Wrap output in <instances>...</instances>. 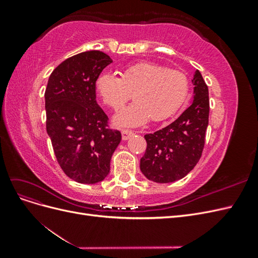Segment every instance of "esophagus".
<instances>
[{
	"label": "esophagus",
	"mask_w": 258,
	"mask_h": 258,
	"mask_svg": "<svg viewBox=\"0 0 258 258\" xmlns=\"http://www.w3.org/2000/svg\"><path fill=\"white\" fill-rule=\"evenodd\" d=\"M134 135V132L130 131V130H121V138L123 141H126V140L129 139L130 136Z\"/></svg>",
	"instance_id": "esophagus-1"
}]
</instances>
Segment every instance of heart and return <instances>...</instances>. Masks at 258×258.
Segmentation results:
<instances>
[{
    "mask_svg": "<svg viewBox=\"0 0 258 258\" xmlns=\"http://www.w3.org/2000/svg\"><path fill=\"white\" fill-rule=\"evenodd\" d=\"M96 88L103 102L114 110H119L134 93L136 102L117 113L115 122L135 127L150 118L160 121L172 115L186 100L189 81L181 71L139 62L123 69L120 77L100 74Z\"/></svg>",
    "mask_w": 258,
    "mask_h": 258,
    "instance_id": "heart-1",
    "label": "heart"
}]
</instances>
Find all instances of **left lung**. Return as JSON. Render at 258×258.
Here are the masks:
<instances>
[{
    "mask_svg": "<svg viewBox=\"0 0 258 258\" xmlns=\"http://www.w3.org/2000/svg\"><path fill=\"white\" fill-rule=\"evenodd\" d=\"M191 82L192 103L169 126L144 136L147 146L140 168L150 181L171 183L181 179L201 157L209 124V89L199 71Z\"/></svg>",
    "mask_w": 258,
    "mask_h": 258,
    "instance_id": "left-lung-1",
    "label": "left lung"
}]
</instances>
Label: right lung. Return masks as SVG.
<instances>
[{
    "label": "right lung",
    "mask_w": 258,
    "mask_h": 258,
    "mask_svg": "<svg viewBox=\"0 0 258 258\" xmlns=\"http://www.w3.org/2000/svg\"><path fill=\"white\" fill-rule=\"evenodd\" d=\"M110 63V56L100 50L77 53L53 70L45 90L46 130L54 156L77 183L103 181L121 140L96 101L97 79Z\"/></svg>",
    "instance_id": "add662e5"
}]
</instances>
